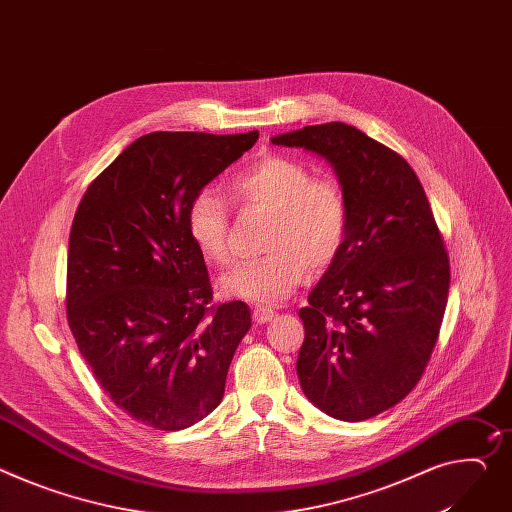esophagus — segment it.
Returning <instances> with one entry per match:
<instances>
[{
    "label": "esophagus",
    "mask_w": 512,
    "mask_h": 512,
    "mask_svg": "<svg viewBox=\"0 0 512 512\" xmlns=\"http://www.w3.org/2000/svg\"><path fill=\"white\" fill-rule=\"evenodd\" d=\"M274 309H270V307H260V305H256L254 309H252V318H254V322L256 324H266V322H270L272 318H274Z\"/></svg>",
    "instance_id": "obj_1"
}]
</instances>
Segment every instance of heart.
Segmentation results:
<instances>
[{"label":"heart","instance_id":"heart-1","mask_svg":"<svg viewBox=\"0 0 512 512\" xmlns=\"http://www.w3.org/2000/svg\"><path fill=\"white\" fill-rule=\"evenodd\" d=\"M231 203L272 211L266 233L268 256L242 262L223 274L225 295L252 303L287 299L309 274L326 270L348 233V201L334 178H311L307 166L283 155H264L229 182ZM192 244L207 262L231 260L229 213L221 196L201 190L186 209Z\"/></svg>","mask_w":512,"mask_h":512}]
</instances>
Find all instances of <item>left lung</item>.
<instances>
[{
    "label": "left lung",
    "mask_w": 512,
    "mask_h": 512,
    "mask_svg": "<svg viewBox=\"0 0 512 512\" xmlns=\"http://www.w3.org/2000/svg\"><path fill=\"white\" fill-rule=\"evenodd\" d=\"M334 166L348 201L338 258L299 309L297 375L307 400L361 422L402 402L437 344L451 268L424 188L400 153L326 123L272 137Z\"/></svg>",
    "instance_id": "8db88e82"
}]
</instances>
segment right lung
<instances>
[{
  "label": "right lung",
  "instance_id": "right-lung-1",
  "mask_svg": "<svg viewBox=\"0 0 512 512\" xmlns=\"http://www.w3.org/2000/svg\"><path fill=\"white\" fill-rule=\"evenodd\" d=\"M240 135L139 137L88 186L67 252V322L96 381L133 420L182 430L211 414L252 326L244 301L211 305L186 209L256 143Z\"/></svg>",
  "mask_w": 512,
  "mask_h": 512
}]
</instances>
